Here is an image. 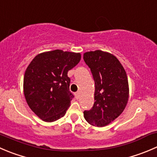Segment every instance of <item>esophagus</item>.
Listing matches in <instances>:
<instances>
[{
  "label": "esophagus",
  "instance_id": "obj_1",
  "mask_svg": "<svg viewBox=\"0 0 157 157\" xmlns=\"http://www.w3.org/2000/svg\"><path fill=\"white\" fill-rule=\"evenodd\" d=\"M74 95H75L76 99H78L79 98V93L78 92H76L75 94H74Z\"/></svg>",
  "mask_w": 157,
  "mask_h": 157
}]
</instances>
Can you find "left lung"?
Here are the masks:
<instances>
[{"label":"left lung","instance_id":"obj_1","mask_svg":"<svg viewBox=\"0 0 157 157\" xmlns=\"http://www.w3.org/2000/svg\"><path fill=\"white\" fill-rule=\"evenodd\" d=\"M83 60L90 68L95 83V102L90 110H84V118L91 125L104 127L119 117L127 106V74L118 59L109 53L99 50L86 52Z\"/></svg>","mask_w":157,"mask_h":157}]
</instances>
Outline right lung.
<instances>
[{
	"instance_id": "right-lung-1",
	"label": "right lung",
	"mask_w": 157,
	"mask_h": 157,
	"mask_svg": "<svg viewBox=\"0 0 157 157\" xmlns=\"http://www.w3.org/2000/svg\"><path fill=\"white\" fill-rule=\"evenodd\" d=\"M80 53L48 51L36 55L24 77V94L31 110L45 122H54L66 113L74 95L67 72L80 62Z\"/></svg>"
}]
</instances>
